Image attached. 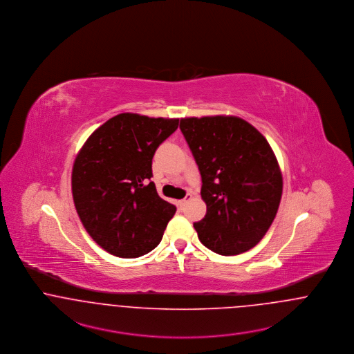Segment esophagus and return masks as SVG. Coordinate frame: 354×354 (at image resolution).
<instances>
[{"instance_id":"34e87169","label":"esophagus","mask_w":354,"mask_h":354,"mask_svg":"<svg viewBox=\"0 0 354 354\" xmlns=\"http://www.w3.org/2000/svg\"><path fill=\"white\" fill-rule=\"evenodd\" d=\"M192 198H193V197H192V194H186V197H185L184 200L180 201V206H181V207H184V206H186V205L192 201Z\"/></svg>"}]
</instances>
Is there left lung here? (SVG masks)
<instances>
[{"label":"left lung","mask_w":354,"mask_h":354,"mask_svg":"<svg viewBox=\"0 0 354 354\" xmlns=\"http://www.w3.org/2000/svg\"><path fill=\"white\" fill-rule=\"evenodd\" d=\"M180 128L198 165L207 207L194 223L202 245L226 257L257 246L275 219L283 192L268 141L236 116L185 118Z\"/></svg>","instance_id":"1"}]
</instances>
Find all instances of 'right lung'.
<instances>
[{
	"instance_id": "obj_1",
	"label": "right lung",
	"mask_w": 354,
	"mask_h": 354,
	"mask_svg": "<svg viewBox=\"0 0 354 354\" xmlns=\"http://www.w3.org/2000/svg\"><path fill=\"white\" fill-rule=\"evenodd\" d=\"M178 119L120 113L100 125L79 151L73 197L84 229L107 252L138 258L157 246L176 206L151 181L158 145Z\"/></svg>"
}]
</instances>
